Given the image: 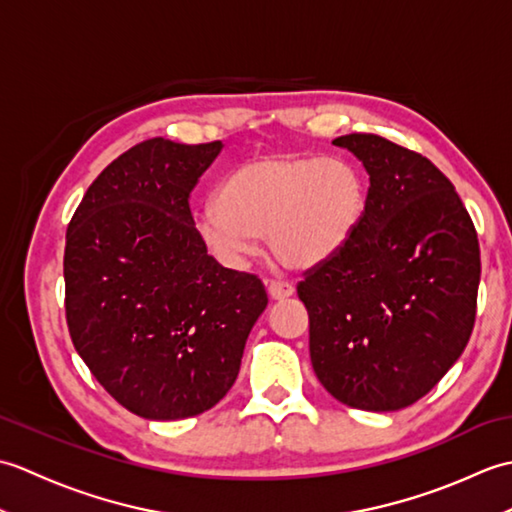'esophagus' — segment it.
Wrapping results in <instances>:
<instances>
[{"label":"esophagus","mask_w":512,"mask_h":512,"mask_svg":"<svg viewBox=\"0 0 512 512\" xmlns=\"http://www.w3.org/2000/svg\"><path fill=\"white\" fill-rule=\"evenodd\" d=\"M295 295V288L286 281H268V297L275 299V301H284L288 297Z\"/></svg>","instance_id":"obj_1"}]
</instances>
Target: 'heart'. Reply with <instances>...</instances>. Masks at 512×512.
Instances as JSON below:
<instances>
[{"instance_id":"b5f03b06","label":"heart","mask_w":512,"mask_h":512,"mask_svg":"<svg viewBox=\"0 0 512 512\" xmlns=\"http://www.w3.org/2000/svg\"><path fill=\"white\" fill-rule=\"evenodd\" d=\"M365 204V184L347 162L277 154L228 173L195 228L228 266L242 264L266 235L277 262L303 273L350 244Z\"/></svg>"}]
</instances>
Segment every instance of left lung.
<instances>
[{
    "label": "left lung",
    "mask_w": 512,
    "mask_h": 512,
    "mask_svg": "<svg viewBox=\"0 0 512 512\" xmlns=\"http://www.w3.org/2000/svg\"><path fill=\"white\" fill-rule=\"evenodd\" d=\"M369 176L365 217L297 286L314 374L343 405L398 411L440 383L471 339L480 244L431 160L376 134L332 140Z\"/></svg>",
    "instance_id": "1"
}]
</instances>
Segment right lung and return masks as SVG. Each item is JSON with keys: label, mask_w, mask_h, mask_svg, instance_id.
Returning a JSON list of instances; mask_svg holds the SVG:
<instances>
[{"label": "right lung", "mask_w": 512, "mask_h": 512, "mask_svg": "<svg viewBox=\"0 0 512 512\" xmlns=\"http://www.w3.org/2000/svg\"><path fill=\"white\" fill-rule=\"evenodd\" d=\"M222 143L151 138L96 178L65 235V319L107 394L147 420H182L233 387L268 306L255 275L206 253L189 193Z\"/></svg>", "instance_id": "add662e5"}]
</instances>
